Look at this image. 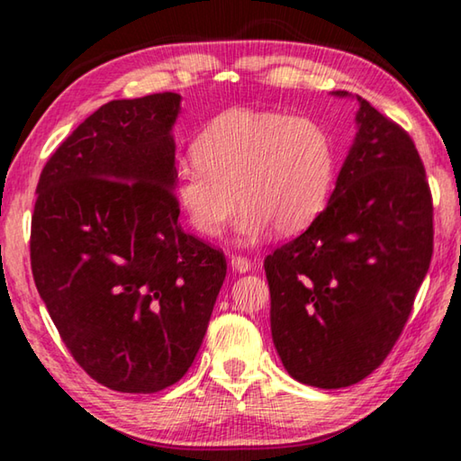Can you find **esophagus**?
Returning a JSON list of instances; mask_svg holds the SVG:
<instances>
[{
    "label": "esophagus",
    "mask_w": 461,
    "mask_h": 461,
    "mask_svg": "<svg viewBox=\"0 0 461 461\" xmlns=\"http://www.w3.org/2000/svg\"><path fill=\"white\" fill-rule=\"evenodd\" d=\"M231 268L238 270V272H248L249 268H252V262H249V258H246V256H231Z\"/></svg>",
    "instance_id": "esophagus-1"
}]
</instances>
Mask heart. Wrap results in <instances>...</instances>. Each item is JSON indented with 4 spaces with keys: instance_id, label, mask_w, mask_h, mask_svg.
<instances>
[{
    "instance_id": "obj_1",
    "label": "heart",
    "mask_w": 461,
    "mask_h": 461,
    "mask_svg": "<svg viewBox=\"0 0 461 461\" xmlns=\"http://www.w3.org/2000/svg\"><path fill=\"white\" fill-rule=\"evenodd\" d=\"M191 152L193 165L175 170L173 194L203 238L220 236L236 201L244 240L268 228L294 236L321 215L333 189V140L305 115L231 109L207 123Z\"/></svg>"
}]
</instances>
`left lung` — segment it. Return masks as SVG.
I'll return each instance as SVG.
<instances>
[{"label": "left lung", "instance_id": "obj_1", "mask_svg": "<svg viewBox=\"0 0 461 461\" xmlns=\"http://www.w3.org/2000/svg\"><path fill=\"white\" fill-rule=\"evenodd\" d=\"M356 99L357 134L330 203L264 258L272 341L286 372L317 388L352 386L386 360L433 254V197L415 142Z\"/></svg>", "mask_w": 461, "mask_h": 461}]
</instances>
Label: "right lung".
I'll return each mask as SVG.
<instances>
[{
    "instance_id": "add662e5",
    "label": "right lung",
    "mask_w": 461,
    "mask_h": 461,
    "mask_svg": "<svg viewBox=\"0 0 461 461\" xmlns=\"http://www.w3.org/2000/svg\"><path fill=\"white\" fill-rule=\"evenodd\" d=\"M178 93L115 99L46 162L30 262L60 339L93 380L158 393L205 338L228 262L183 231L173 194Z\"/></svg>"
}]
</instances>
